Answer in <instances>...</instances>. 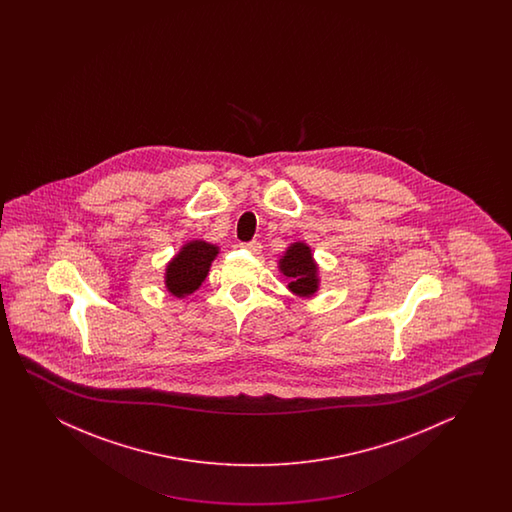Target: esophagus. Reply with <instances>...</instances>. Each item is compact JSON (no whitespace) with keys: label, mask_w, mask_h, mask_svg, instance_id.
I'll return each mask as SVG.
<instances>
[{"label":"esophagus","mask_w":512,"mask_h":512,"mask_svg":"<svg viewBox=\"0 0 512 512\" xmlns=\"http://www.w3.org/2000/svg\"><path fill=\"white\" fill-rule=\"evenodd\" d=\"M241 247H243L245 251L252 252V254H260L261 252L260 241H249V243H241Z\"/></svg>","instance_id":"obj_1"}]
</instances>
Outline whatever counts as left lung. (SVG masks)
<instances>
[{"label":"left lung","mask_w":512,"mask_h":512,"mask_svg":"<svg viewBox=\"0 0 512 512\" xmlns=\"http://www.w3.org/2000/svg\"><path fill=\"white\" fill-rule=\"evenodd\" d=\"M278 269L287 276V289L300 298H311L320 289V271L311 247L304 241H294L278 261Z\"/></svg>","instance_id":"obj_1"}]
</instances>
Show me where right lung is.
Masks as SVG:
<instances>
[{"label": "right lung", "mask_w": 512, "mask_h": 512, "mask_svg": "<svg viewBox=\"0 0 512 512\" xmlns=\"http://www.w3.org/2000/svg\"><path fill=\"white\" fill-rule=\"evenodd\" d=\"M219 254L218 245L205 240H192L185 243L164 271V287L175 298H185L196 293L205 282L212 261Z\"/></svg>", "instance_id": "1"}]
</instances>
